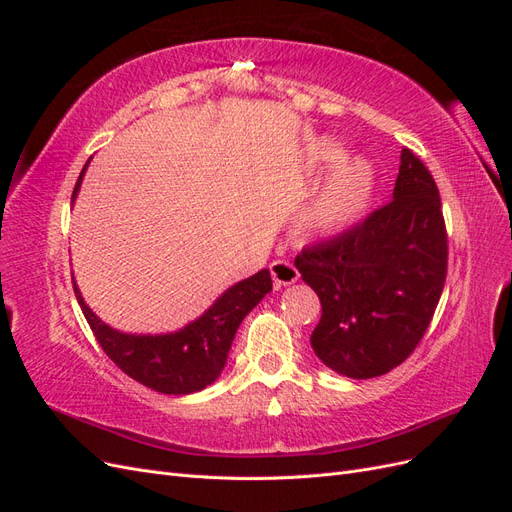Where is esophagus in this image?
I'll return each mask as SVG.
<instances>
[{
	"instance_id": "esophagus-1",
	"label": "esophagus",
	"mask_w": 512,
	"mask_h": 512,
	"mask_svg": "<svg viewBox=\"0 0 512 512\" xmlns=\"http://www.w3.org/2000/svg\"><path fill=\"white\" fill-rule=\"evenodd\" d=\"M271 277L275 286H290L299 280V271L290 260H275L271 262Z\"/></svg>"
}]
</instances>
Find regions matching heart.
<instances>
[{
	"instance_id": "b5f03b06",
	"label": "heart",
	"mask_w": 512,
	"mask_h": 512,
	"mask_svg": "<svg viewBox=\"0 0 512 512\" xmlns=\"http://www.w3.org/2000/svg\"><path fill=\"white\" fill-rule=\"evenodd\" d=\"M339 156L342 149L333 141L316 143L309 149V162L316 166H329ZM371 192H374V177L365 162L352 160L339 164L309 205L307 218L320 232L344 230L365 213Z\"/></svg>"
}]
</instances>
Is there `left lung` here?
<instances>
[{"mask_svg": "<svg viewBox=\"0 0 512 512\" xmlns=\"http://www.w3.org/2000/svg\"><path fill=\"white\" fill-rule=\"evenodd\" d=\"M446 262L438 185L404 149L391 203L294 258L322 305L312 333L318 359L356 380L404 363L436 312Z\"/></svg>", "mask_w": 512, "mask_h": 512, "instance_id": "1", "label": "left lung"}]
</instances>
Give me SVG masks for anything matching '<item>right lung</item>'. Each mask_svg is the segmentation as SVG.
Listing matches in <instances>:
<instances>
[{
  "label": "right lung",
  "mask_w": 512,
  "mask_h": 512,
  "mask_svg": "<svg viewBox=\"0 0 512 512\" xmlns=\"http://www.w3.org/2000/svg\"><path fill=\"white\" fill-rule=\"evenodd\" d=\"M87 164L74 185L72 203L79 194ZM271 288V273L262 269L230 286L203 316L185 324L183 329L164 335H132L108 327L91 312L74 282L76 301L108 359L123 374L164 395H190L218 380L239 324Z\"/></svg>",
  "instance_id": "right-lung-1"
}]
</instances>
